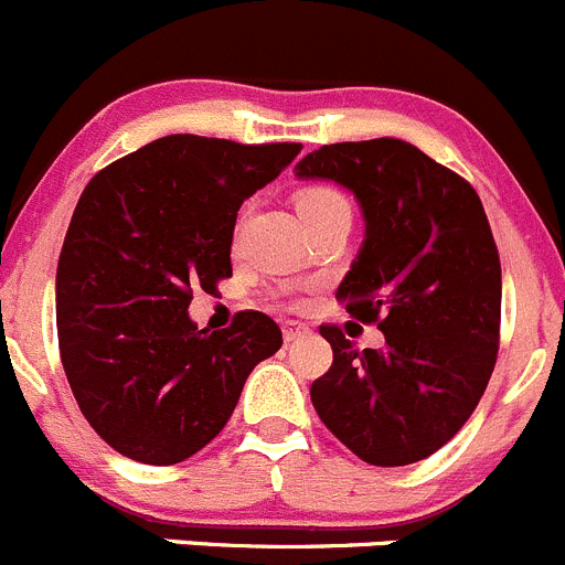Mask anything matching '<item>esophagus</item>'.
<instances>
[{
  "instance_id": "obj_1",
  "label": "esophagus",
  "mask_w": 565,
  "mask_h": 565,
  "mask_svg": "<svg viewBox=\"0 0 565 565\" xmlns=\"http://www.w3.org/2000/svg\"><path fill=\"white\" fill-rule=\"evenodd\" d=\"M281 329H284V342H295V340H300V337L309 334L307 326H303V323H292V320H289V323H284Z\"/></svg>"
}]
</instances>
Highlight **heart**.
<instances>
[{"instance_id": "obj_1", "label": "heart", "mask_w": 565, "mask_h": 565, "mask_svg": "<svg viewBox=\"0 0 565 565\" xmlns=\"http://www.w3.org/2000/svg\"><path fill=\"white\" fill-rule=\"evenodd\" d=\"M295 203H298V211L303 220L323 217V214H331V211H351V203L345 200V194L331 186L300 189Z\"/></svg>"}]
</instances>
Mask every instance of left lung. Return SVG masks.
Returning a JSON list of instances; mask_svg holds the SVG:
<instances>
[{
  "label": "left lung",
  "mask_w": 565,
  "mask_h": 565,
  "mask_svg": "<svg viewBox=\"0 0 565 565\" xmlns=\"http://www.w3.org/2000/svg\"><path fill=\"white\" fill-rule=\"evenodd\" d=\"M295 170L360 200L365 242L337 300L384 334L360 351L320 326L334 362L309 390L315 409L371 466L426 460L471 418L497 365L502 265L482 200L402 139L323 145Z\"/></svg>",
  "instance_id": "1"
}]
</instances>
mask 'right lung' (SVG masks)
<instances>
[{
  "label": "right lung",
  "mask_w": 565,
  "mask_h": 565,
  "mask_svg": "<svg viewBox=\"0 0 565 565\" xmlns=\"http://www.w3.org/2000/svg\"><path fill=\"white\" fill-rule=\"evenodd\" d=\"M300 152L175 134L83 189L57 258V348L68 387L110 449L175 466L223 431L245 379L281 348L267 315L205 334L192 289L231 278L236 211Z\"/></svg>",
  "instance_id": "obj_1"
}]
</instances>
